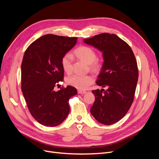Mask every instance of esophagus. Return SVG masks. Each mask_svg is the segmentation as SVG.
Segmentation results:
<instances>
[{
	"label": "esophagus",
	"mask_w": 159,
	"mask_h": 159,
	"mask_svg": "<svg viewBox=\"0 0 159 159\" xmlns=\"http://www.w3.org/2000/svg\"><path fill=\"white\" fill-rule=\"evenodd\" d=\"M78 92L79 94H84V93H86V91H84V90H81V89L80 90V89H79V90L78 91Z\"/></svg>",
	"instance_id": "34e87169"
}]
</instances>
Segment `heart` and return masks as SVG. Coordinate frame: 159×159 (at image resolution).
I'll list each match as a JSON object with an SVG mask.
<instances>
[{
    "label": "heart",
    "instance_id": "b5f03b06",
    "mask_svg": "<svg viewBox=\"0 0 159 159\" xmlns=\"http://www.w3.org/2000/svg\"><path fill=\"white\" fill-rule=\"evenodd\" d=\"M74 54L79 59L89 64L91 69L95 70L98 68L99 64L95 60L97 55L91 48L85 46L78 47L74 50ZM71 56L70 54H65L61 60V68L66 73H70L71 71ZM93 77L91 75L74 74L66 78V82L77 89H85L93 84Z\"/></svg>",
    "mask_w": 159,
    "mask_h": 159
}]
</instances>
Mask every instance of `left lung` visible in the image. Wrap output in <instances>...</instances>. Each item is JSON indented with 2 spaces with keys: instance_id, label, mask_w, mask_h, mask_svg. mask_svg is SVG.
<instances>
[{
  "instance_id": "obj_1",
  "label": "left lung",
  "mask_w": 159,
  "mask_h": 159,
  "mask_svg": "<svg viewBox=\"0 0 159 159\" xmlns=\"http://www.w3.org/2000/svg\"><path fill=\"white\" fill-rule=\"evenodd\" d=\"M84 40L103 53L104 61L96 84L108 88L92 91L95 100L91 113L101 123L113 124L126 115L133 102L139 77L137 60L127 43L114 34Z\"/></svg>"
}]
</instances>
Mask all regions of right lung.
<instances>
[{"instance_id": "1", "label": "right lung", "mask_w": 159, "mask_h": 159, "mask_svg": "<svg viewBox=\"0 0 159 159\" xmlns=\"http://www.w3.org/2000/svg\"><path fill=\"white\" fill-rule=\"evenodd\" d=\"M78 38L46 34L28 47L21 65V89L32 116L47 127L63 122L70 112L69 99L77 89L68 85L55 91L64 79L61 60L77 43Z\"/></svg>"}]
</instances>
